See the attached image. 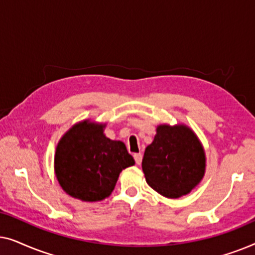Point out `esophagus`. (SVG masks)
<instances>
[{"label": "esophagus", "instance_id": "esophagus-1", "mask_svg": "<svg viewBox=\"0 0 255 255\" xmlns=\"http://www.w3.org/2000/svg\"><path fill=\"white\" fill-rule=\"evenodd\" d=\"M133 158H134V160H135V163H137V165H140L141 160H142L141 153H135V154L133 155Z\"/></svg>", "mask_w": 255, "mask_h": 255}]
</instances>
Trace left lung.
Returning a JSON list of instances; mask_svg holds the SVG:
<instances>
[{"label": "left lung", "instance_id": "8db88e82", "mask_svg": "<svg viewBox=\"0 0 255 255\" xmlns=\"http://www.w3.org/2000/svg\"><path fill=\"white\" fill-rule=\"evenodd\" d=\"M146 182L162 196L189 194L205 173V153L197 135L183 124L156 128L141 162Z\"/></svg>", "mask_w": 255, "mask_h": 255}]
</instances>
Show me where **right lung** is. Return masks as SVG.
Listing matches in <instances>:
<instances>
[{
    "label": "right lung",
    "mask_w": 255,
    "mask_h": 255,
    "mask_svg": "<svg viewBox=\"0 0 255 255\" xmlns=\"http://www.w3.org/2000/svg\"><path fill=\"white\" fill-rule=\"evenodd\" d=\"M104 127L82 121L58 142L54 172L69 196L85 202L102 201L113 193L122 170L134 165L124 142L107 138Z\"/></svg>",
    "instance_id": "obj_1"
}]
</instances>
